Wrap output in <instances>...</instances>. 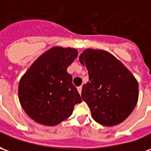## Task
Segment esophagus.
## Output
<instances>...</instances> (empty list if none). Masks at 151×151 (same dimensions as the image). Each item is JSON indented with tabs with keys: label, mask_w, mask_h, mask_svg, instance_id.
Masks as SVG:
<instances>
[{
	"label": "esophagus",
	"mask_w": 151,
	"mask_h": 151,
	"mask_svg": "<svg viewBox=\"0 0 151 151\" xmlns=\"http://www.w3.org/2000/svg\"><path fill=\"white\" fill-rule=\"evenodd\" d=\"M77 89H78V92H79V93H80V94H81V91H82V86H79L78 88H77Z\"/></svg>",
	"instance_id": "34e87169"
}]
</instances>
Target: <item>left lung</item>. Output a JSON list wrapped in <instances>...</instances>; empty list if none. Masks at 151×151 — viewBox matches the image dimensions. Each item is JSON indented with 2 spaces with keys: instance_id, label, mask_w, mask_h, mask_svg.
Returning <instances> with one entry per match:
<instances>
[{
  "instance_id": "left-lung-1",
  "label": "left lung",
  "mask_w": 151,
  "mask_h": 151,
  "mask_svg": "<svg viewBox=\"0 0 151 151\" xmlns=\"http://www.w3.org/2000/svg\"><path fill=\"white\" fill-rule=\"evenodd\" d=\"M80 62L88 71L89 81L83 84L81 96L92 118L105 126L122 123L138 100V83L134 75L106 50L86 49Z\"/></svg>"
}]
</instances>
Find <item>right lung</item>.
<instances>
[{"label":"right lung","instance_id":"right-lung-1","mask_svg":"<svg viewBox=\"0 0 151 151\" xmlns=\"http://www.w3.org/2000/svg\"><path fill=\"white\" fill-rule=\"evenodd\" d=\"M77 55L74 48L54 47L39 56L21 78L20 103L31 119L48 126L58 125L82 102L67 71Z\"/></svg>","mask_w":151,"mask_h":151}]
</instances>
